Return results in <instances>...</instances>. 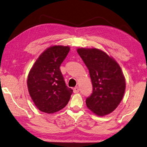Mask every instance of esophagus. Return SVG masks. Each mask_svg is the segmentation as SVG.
Returning a JSON list of instances; mask_svg holds the SVG:
<instances>
[{
  "label": "esophagus",
  "instance_id": "esophagus-1",
  "mask_svg": "<svg viewBox=\"0 0 147 147\" xmlns=\"http://www.w3.org/2000/svg\"><path fill=\"white\" fill-rule=\"evenodd\" d=\"M79 88L78 87V86H76L75 88H74V93H78V92H79Z\"/></svg>",
  "mask_w": 147,
  "mask_h": 147
}]
</instances>
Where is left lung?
I'll use <instances>...</instances> for the list:
<instances>
[{
  "label": "left lung",
  "instance_id": "left-lung-1",
  "mask_svg": "<svg viewBox=\"0 0 147 147\" xmlns=\"http://www.w3.org/2000/svg\"><path fill=\"white\" fill-rule=\"evenodd\" d=\"M78 54L89 71L92 93L86 99V106L98 116L116 109L124 96L126 81L119 64L100 49L79 48Z\"/></svg>",
  "mask_w": 147,
  "mask_h": 147
}]
</instances>
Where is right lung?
Segmentation results:
<instances>
[{
	"mask_svg": "<svg viewBox=\"0 0 147 147\" xmlns=\"http://www.w3.org/2000/svg\"><path fill=\"white\" fill-rule=\"evenodd\" d=\"M69 51L68 46L54 45L43 52L28 74L30 96L40 111L53 113L68 103L73 92L65 83L60 66Z\"/></svg>",
	"mask_w": 147,
	"mask_h": 147,
	"instance_id": "right-lung-1",
	"label": "right lung"
}]
</instances>
